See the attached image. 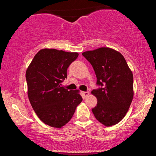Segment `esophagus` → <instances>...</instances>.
Here are the masks:
<instances>
[{
  "label": "esophagus",
  "mask_w": 156,
  "mask_h": 156,
  "mask_svg": "<svg viewBox=\"0 0 156 156\" xmlns=\"http://www.w3.org/2000/svg\"><path fill=\"white\" fill-rule=\"evenodd\" d=\"M82 94H83V98H87V96L89 95V92H82Z\"/></svg>",
  "instance_id": "esophagus-1"
}]
</instances>
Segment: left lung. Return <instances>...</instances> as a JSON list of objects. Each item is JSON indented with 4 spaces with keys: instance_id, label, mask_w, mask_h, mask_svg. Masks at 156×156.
I'll use <instances>...</instances> for the list:
<instances>
[{
    "instance_id": "1",
    "label": "left lung",
    "mask_w": 156,
    "mask_h": 156,
    "mask_svg": "<svg viewBox=\"0 0 156 156\" xmlns=\"http://www.w3.org/2000/svg\"><path fill=\"white\" fill-rule=\"evenodd\" d=\"M82 55L92 64L99 88L92 94L98 104L94 117L105 126L117 124L128 112L133 98V76L124 56L109 48L86 51Z\"/></svg>"
}]
</instances>
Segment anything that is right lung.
I'll return each mask as SVG.
<instances>
[{"label":"right lung","mask_w":156,"mask_h":156,"mask_svg":"<svg viewBox=\"0 0 156 156\" xmlns=\"http://www.w3.org/2000/svg\"><path fill=\"white\" fill-rule=\"evenodd\" d=\"M78 53L55 49L40 50L28 66L26 78L30 103L44 124L59 128L71 119L82 101L78 90L68 91L61 83Z\"/></svg>","instance_id":"obj_1"}]
</instances>
